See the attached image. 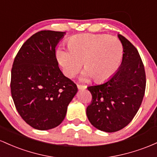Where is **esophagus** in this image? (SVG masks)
I'll return each instance as SVG.
<instances>
[{
    "instance_id": "esophagus-1",
    "label": "esophagus",
    "mask_w": 157,
    "mask_h": 157,
    "mask_svg": "<svg viewBox=\"0 0 157 157\" xmlns=\"http://www.w3.org/2000/svg\"><path fill=\"white\" fill-rule=\"evenodd\" d=\"M77 87H78V90H84L87 88V86L81 85V84H77Z\"/></svg>"
}]
</instances>
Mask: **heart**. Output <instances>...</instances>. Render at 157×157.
<instances>
[{
    "instance_id": "1",
    "label": "heart",
    "mask_w": 157,
    "mask_h": 157,
    "mask_svg": "<svg viewBox=\"0 0 157 157\" xmlns=\"http://www.w3.org/2000/svg\"><path fill=\"white\" fill-rule=\"evenodd\" d=\"M67 50L59 49L56 58L66 76H75L83 63L85 71L81 79L95 82L110 78L117 71L123 56V46L116 37L84 33L68 39Z\"/></svg>"
}]
</instances>
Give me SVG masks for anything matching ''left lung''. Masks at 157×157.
<instances>
[{"label":"left lung","mask_w":157,"mask_h":157,"mask_svg":"<svg viewBox=\"0 0 157 157\" xmlns=\"http://www.w3.org/2000/svg\"><path fill=\"white\" fill-rule=\"evenodd\" d=\"M118 37L124 52L120 67L107 82L87 87L93 98L87 117L92 125L107 133L119 131L131 122L140 109L146 86L138 50L124 36Z\"/></svg>","instance_id":"1"}]
</instances>
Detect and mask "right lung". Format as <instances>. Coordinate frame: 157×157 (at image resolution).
I'll return each mask as SVG.
<instances>
[{
    "instance_id": "1",
    "label": "right lung",
    "mask_w": 157,
    "mask_h": 157,
    "mask_svg": "<svg viewBox=\"0 0 157 157\" xmlns=\"http://www.w3.org/2000/svg\"><path fill=\"white\" fill-rule=\"evenodd\" d=\"M64 32L43 30L29 38L17 52L11 72V93L24 121L40 131L59 126L78 92L76 84L59 67L56 47Z\"/></svg>"
}]
</instances>
